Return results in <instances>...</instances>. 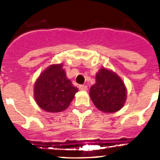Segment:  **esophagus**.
Returning <instances> with one entry per match:
<instances>
[{
    "mask_svg": "<svg viewBox=\"0 0 160 160\" xmlns=\"http://www.w3.org/2000/svg\"><path fill=\"white\" fill-rule=\"evenodd\" d=\"M79 90H82V91H86V90H87V86H86V85H79L78 87Z\"/></svg>",
    "mask_w": 160,
    "mask_h": 160,
    "instance_id": "esophagus-1",
    "label": "esophagus"
}]
</instances>
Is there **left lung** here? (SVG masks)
<instances>
[{
  "label": "left lung",
  "mask_w": 160,
  "mask_h": 160,
  "mask_svg": "<svg viewBox=\"0 0 160 160\" xmlns=\"http://www.w3.org/2000/svg\"><path fill=\"white\" fill-rule=\"evenodd\" d=\"M90 96L100 111L113 113L124 106L127 90L116 73L102 68L96 74V83L90 87Z\"/></svg>",
  "instance_id": "8db88e82"
}]
</instances>
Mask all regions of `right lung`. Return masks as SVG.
I'll return each instance as SVG.
<instances>
[{
	"mask_svg": "<svg viewBox=\"0 0 160 160\" xmlns=\"http://www.w3.org/2000/svg\"><path fill=\"white\" fill-rule=\"evenodd\" d=\"M78 91L66 78L62 65H52L35 82L34 98L38 105L48 112H61L69 107Z\"/></svg>",
	"mask_w": 160,
	"mask_h": 160,
	"instance_id": "right-lung-1",
	"label": "right lung"
}]
</instances>
